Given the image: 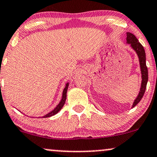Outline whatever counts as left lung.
<instances>
[{"label":"left lung","instance_id":"8db88e82","mask_svg":"<svg viewBox=\"0 0 157 157\" xmlns=\"http://www.w3.org/2000/svg\"><path fill=\"white\" fill-rule=\"evenodd\" d=\"M127 42L129 44H130L131 47L136 51V52L138 56L142 75L141 87H140L139 94H138V97H137L133 104H132V107H134L140 102V101L141 100L143 96H144L145 91H146V85H147L148 82V69L146 64V53H145V50L143 45L140 44L138 39L136 38V37L132 33H127Z\"/></svg>","mask_w":157,"mask_h":157}]
</instances>
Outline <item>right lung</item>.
<instances>
[{
	"instance_id": "add662e5",
	"label": "right lung",
	"mask_w": 157,
	"mask_h": 157,
	"mask_svg": "<svg viewBox=\"0 0 157 157\" xmlns=\"http://www.w3.org/2000/svg\"><path fill=\"white\" fill-rule=\"evenodd\" d=\"M68 86H69V83H67L66 87H65L64 89V90H63L62 98H61V101H60V103H59V104L57 105V106L56 107V108L53 111H51L50 113H48V114L45 115L44 117H43V118L49 117H51V116H53V115L57 114V113H58L59 111L61 109V108H62V107L64 106V105L65 104V101H66L67 92V89H68Z\"/></svg>"
}]
</instances>
